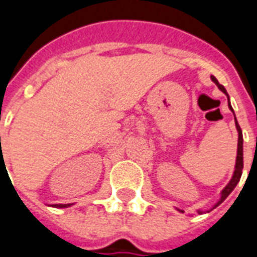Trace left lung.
I'll list each match as a JSON object with an SVG mask.
<instances>
[{
    "instance_id": "obj_1",
    "label": "left lung",
    "mask_w": 257,
    "mask_h": 257,
    "mask_svg": "<svg viewBox=\"0 0 257 257\" xmlns=\"http://www.w3.org/2000/svg\"><path fill=\"white\" fill-rule=\"evenodd\" d=\"M210 79L215 82L216 85H217V88L223 92V93H226L227 95V90L224 89V86L223 85H220L219 82H217V79L212 75L210 77ZM227 99H228V108L231 110L232 114H234V110H232L231 104H230V97H228V95H227ZM234 117H235V114H234ZM235 119V128H237V132H238V147H237V158H235V167H234V173H232L231 179H230V182L227 183V186L224 187V189L221 190L220 193V198H219V201L216 202L210 209H206V210H201L198 209L197 212H198L199 215H202V213H205V212H209V210L215 209L217 205H220L224 199L230 195V193H231L232 190L235 189V186L238 184V182H239V179H241V175H242V168H243V138H242V131H241V128H239V125H238V121L237 118H234ZM176 209L179 210V212H183L182 209H179V208H176Z\"/></svg>"
}]
</instances>
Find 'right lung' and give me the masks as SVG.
Segmentation results:
<instances>
[{"instance_id": "add662e5", "label": "right lung", "mask_w": 257, "mask_h": 257, "mask_svg": "<svg viewBox=\"0 0 257 257\" xmlns=\"http://www.w3.org/2000/svg\"><path fill=\"white\" fill-rule=\"evenodd\" d=\"M71 205L73 204H53L51 205V206H53V208H68V206H71Z\"/></svg>"}]
</instances>
